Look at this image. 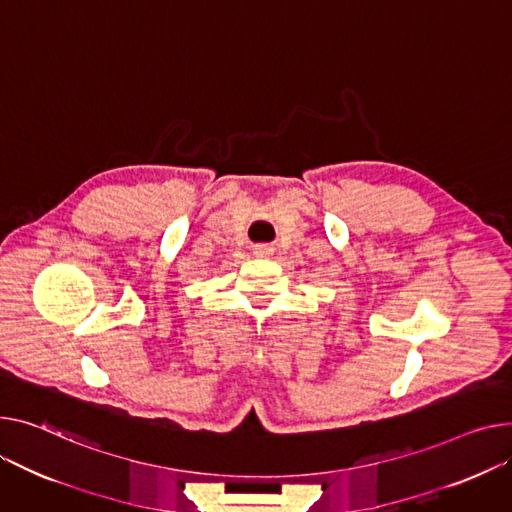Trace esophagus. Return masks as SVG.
<instances>
[{
	"mask_svg": "<svg viewBox=\"0 0 512 512\" xmlns=\"http://www.w3.org/2000/svg\"><path fill=\"white\" fill-rule=\"evenodd\" d=\"M274 247H271V245H267V243H261V245H255L253 247V253L257 255V257H271V255H274Z\"/></svg>",
	"mask_w": 512,
	"mask_h": 512,
	"instance_id": "esophagus-1",
	"label": "esophagus"
}]
</instances>
